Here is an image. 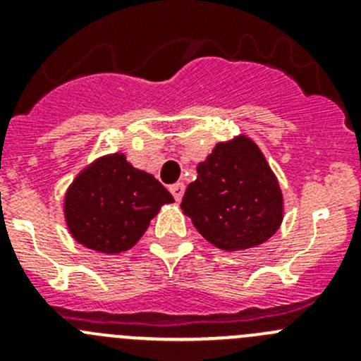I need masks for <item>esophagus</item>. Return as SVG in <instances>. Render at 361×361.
Here are the masks:
<instances>
[{"label": "esophagus", "mask_w": 361, "mask_h": 361, "mask_svg": "<svg viewBox=\"0 0 361 361\" xmlns=\"http://www.w3.org/2000/svg\"><path fill=\"white\" fill-rule=\"evenodd\" d=\"M171 194H173L174 199H176V201L180 202L181 197H183V194H185V185L183 183L173 185V187H171Z\"/></svg>", "instance_id": "esophagus-1"}]
</instances>
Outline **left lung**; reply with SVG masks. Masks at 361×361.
I'll return each mask as SVG.
<instances>
[{
	"mask_svg": "<svg viewBox=\"0 0 361 361\" xmlns=\"http://www.w3.org/2000/svg\"><path fill=\"white\" fill-rule=\"evenodd\" d=\"M181 209L199 234L224 251H243L269 241L281 227L285 199L274 171L246 134L220 141L199 162Z\"/></svg>",
	"mask_w": 361,
	"mask_h": 361,
	"instance_id": "1",
	"label": "left lung"
}]
</instances>
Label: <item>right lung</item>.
I'll use <instances>...</instances> for the list:
<instances>
[{
  "label": "right lung",
  "mask_w": 361,
  "mask_h": 361,
  "mask_svg": "<svg viewBox=\"0 0 361 361\" xmlns=\"http://www.w3.org/2000/svg\"><path fill=\"white\" fill-rule=\"evenodd\" d=\"M174 202L154 174L136 169L122 152L101 155L69 183L63 211L78 245L99 253H122L147 232L160 207Z\"/></svg>",
  "instance_id": "right-lung-1"
}]
</instances>
